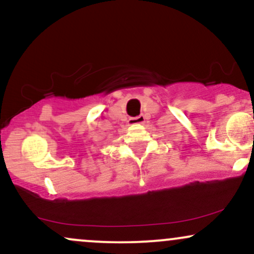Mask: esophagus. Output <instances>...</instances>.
<instances>
[{
  "mask_svg": "<svg viewBox=\"0 0 254 254\" xmlns=\"http://www.w3.org/2000/svg\"><path fill=\"white\" fill-rule=\"evenodd\" d=\"M145 122V116L144 115H139V116H135V118H130L128 120V124L132 125V126H134V125H141Z\"/></svg>",
  "mask_w": 254,
  "mask_h": 254,
  "instance_id": "1",
  "label": "esophagus"
}]
</instances>
